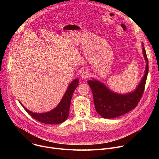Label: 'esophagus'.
I'll use <instances>...</instances> for the list:
<instances>
[{
	"label": "esophagus",
	"mask_w": 159,
	"mask_h": 159,
	"mask_svg": "<svg viewBox=\"0 0 159 159\" xmlns=\"http://www.w3.org/2000/svg\"><path fill=\"white\" fill-rule=\"evenodd\" d=\"M88 77H89V72L87 71H84L82 72V74H81V79L83 80H85L86 79H87Z\"/></svg>",
	"instance_id": "34e87169"
}]
</instances>
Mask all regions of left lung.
<instances>
[{
    "instance_id": "8db88e82",
    "label": "left lung",
    "mask_w": 159,
    "mask_h": 159,
    "mask_svg": "<svg viewBox=\"0 0 159 159\" xmlns=\"http://www.w3.org/2000/svg\"><path fill=\"white\" fill-rule=\"evenodd\" d=\"M143 53L146 60L145 75L134 91L126 94H118L112 92L101 82L93 79L88 84L91 88L96 110L104 118H113L126 114L139 104L143 94L148 72V61L143 43Z\"/></svg>"
}]
</instances>
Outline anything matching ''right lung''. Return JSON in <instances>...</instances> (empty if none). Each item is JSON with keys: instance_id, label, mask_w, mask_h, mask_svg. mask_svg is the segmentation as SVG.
Wrapping results in <instances>:
<instances>
[{"instance_id": "right-lung-1", "label": "right lung", "mask_w": 159, "mask_h": 159, "mask_svg": "<svg viewBox=\"0 0 159 159\" xmlns=\"http://www.w3.org/2000/svg\"><path fill=\"white\" fill-rule=\"evenodd\" d=\"M79 85V79L73 80L67 88L63 98L58 105L53 110L45 113H36L27 109L20 102L22 106L28 114L37 121L44 124L55 125L65 121L69 115V109L72 97L75 89Z\"/></svg>"}]
</instances>
